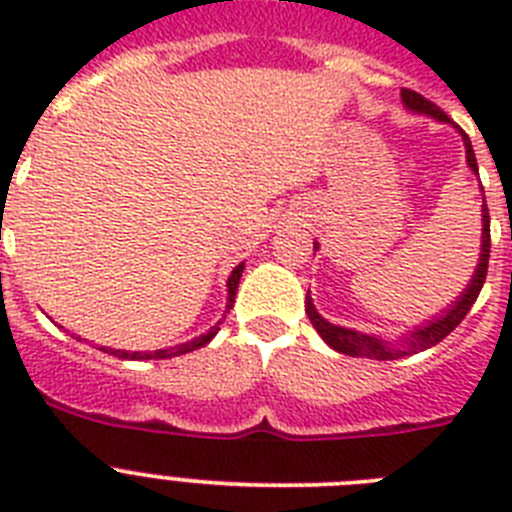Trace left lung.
Listing matches in <instances>:
<instances>
[{
  "instance_id": "left-lung-1",
  "label": "left lung",
  "mask_w": 512,
  "mask_h": 512,
  "mask_svg": "<svg viewBox=\"0 0 512 512\" xmlns=\"http://www.w3.org/2000/svg\"><path fill=\"white\" fill-rule=\"evenodd\" d=\"M402 104L408 107L410 112H418V115H428L438 122H451L449 115L436 107L433 102H428L425 97H420L413 89H402L400 92ZM461 133V130H459ZM461 140H464V148H467V164L474 174H479L477 169V158H474L472 151V140H469L467 133H461ZM482 202H485V194H482ZM318 248V243H315ZM487 261H490V212H487V205H482V251H479V264L474 269L472 279H469L467 289L456 297L454 305H449L441 315H436L433 320L423 325H415L413 330H408L405 336H400V341H387V338L372 336V333H359L354 328H343V325H333L315 310L312 305V297L307 292L305 297V312L310 318L312 328L318 330L320 338L328 343L333 351L346 356H361V359H377V361H390V359H402V356L418 354V351H425V348L436 346L438 341L449 336L451 330L467 318V312L472 310V305L477 302L479 289L485 284L487 277Z\"/></svg>"
}]
</instances>
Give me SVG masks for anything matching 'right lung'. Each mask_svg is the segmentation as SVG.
Listing matches in <instances>:
<instances>
[{"mask_svg":"<svg viewBox=\"0 0 512 512\" xmlns=\"http://www.w3.org/2000/svg\"><path fill=\"white\" fill-rule=\"evenodd\" d=\"M243 269H246V264H238L233 271H230V277H228V305H225V312H230V307H233L235 292H238V282H241ZM220 323H223V320H217V323L212 325L210 330H207L205 336L194 338V341H187V343H179V346H171V348H158V351H122V348L102 346V351H104V354L117 356V359H130V361L171 359V356H182V354H189V351H197V348L207 346V343H210L212 338L217 336V330H220Z\"/></svg>","mask_w":512,"mask_h":512,"instance_id":"obj_1","label":"right lung"}]
</instances>
